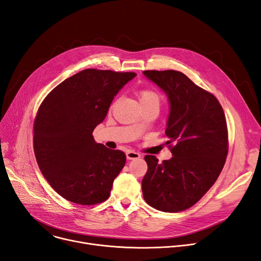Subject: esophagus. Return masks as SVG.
<instances>
[{"mask_svg": "<svg viewBox=\"0 0 261 261\" xmlns=\"http://www.w3.org/2000/svg\"><path fill=\"white\" fill-rule=\"evenodd\" d=\"M126 156H127L128 160H136V159H140V158H141L140 153L134 152V151H128V152L126 153Z\"/></svg>", "mask_w": 261, "mask_h": 261, "instance_id": "1", "label": "esophagus"}]
</instances>
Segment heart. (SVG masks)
<instances>
[{"label":"heart","instance_id":"b5f03b06","mask_svg":"<svg viewBox=\"0 0 261 261\" xmlns=\"http://www.w3.org/2000/svg\"><path fill=\"white\" fill-rule=\"evenodd\" d=\"M139 98H140V102L141 106L144 105H148V103H160V97L159 95L152 91V90H141L139 92Z\"/></svg>","mask_w":261,"mask_h":261}]
</instances>
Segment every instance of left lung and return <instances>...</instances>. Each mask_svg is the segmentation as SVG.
I'll return each mask as SVG.
<instances>
[{"instance_id":"8db88e82","label":"left lung","mask_w":261,"mask_h":261,"mask_svg":"<svg viewBox=\"0 0 261 261\" xmlns=\"http://www.w3.org/2000/svg\"><path fill=\"white\" fill-rule=\"evenodd\" d=\"M166 94L169 114L165 134L173 144L170 160L159 163L146 155L142 181L145 201L165 213L182 212L196 204L214 185L227 155V127L215 96L177 71H144Z\"/></svg>"}]
</instances>
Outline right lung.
Masks as SVG:
<instances>
[{
    "mask_svg": "<svg viewBox=\"0 0 261 261\" xmlns=\"http://www.w3.org/2000/svg\"><path fill=\"white\" fill-rule=\"evenodd\" d=\"M135 76L89 68L62 81L41 103L34 125L35 155L46 181L67 201L94 205L109 198L126 154L96 143L92 133Z\"/></svg>",
    "mask_w": 261,
    "mask_h": 261,
    "instance_id": "obj_1",
    "label": "right lung"
}]
</instances>
